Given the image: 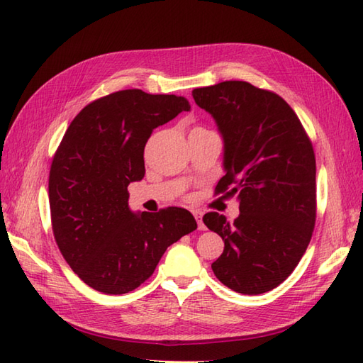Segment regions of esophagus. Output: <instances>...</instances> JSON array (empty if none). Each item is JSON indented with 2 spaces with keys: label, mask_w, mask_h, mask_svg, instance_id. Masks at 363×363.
Masks as SVG:
<instances>
[{
  "label": "esophagus",
  "mask_w": 363,
  "mask_h": 363,
  "mask_svg": "<svg viewBox=\"0 0 363 363\" xmlns=\"http://www.w3.org/2000/svg\"><path fill=\"white\" fill-rule=\"evenodd\" d=\"M193 216H195V220L198 223V229L206 230V225H204V223H202V213L201 212H193Z\"/></svg>",
  "instance_id": "obj_1"
}]
</instances>
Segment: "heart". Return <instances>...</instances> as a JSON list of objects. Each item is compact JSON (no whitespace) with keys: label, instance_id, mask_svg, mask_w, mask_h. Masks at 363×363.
<instances>
[{"label":"heart","instance_id":"obj_1","mask_svg":"<svg viewBox=\"0 0 363 363\" xmlns=\"http://www.w3.org/2000/svg\"><path fill=\"white\" fill-rule=\"evenodd\" d=\"M196 130H201V128H196Z\"/></svg>","mask_w":363,"mask_h":363}]
</instances>
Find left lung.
Returning a JSON list of instances; mask_svg holds the SVG:
<instances>
[{"mask_svg":"<svg viewBox=\"0 0 363 363\" xmlns=\"http://www.w3.org/2000/svg\"><path fill=\"white\" fill-rule=\"evenodd\" d=\"M224 142L225 174L215 191L237 196L233 223L216 212L202 221L224 241L213 274L235 292L257 296L288 278L315 224V156L294 109L275 92L229 80L193 89Z\"/></svg>","mask_w":363,"mask_h":363,"instance_id":"obj_1","label":"left lung"}]
</instances>
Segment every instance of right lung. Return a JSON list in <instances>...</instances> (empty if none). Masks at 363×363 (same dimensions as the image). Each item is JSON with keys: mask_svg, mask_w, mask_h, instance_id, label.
Wrapping results in <instances>:
<instances>
[{"mask_svg": "<svg viewBox=\"0 0 363 363\" xmlns=\"http://www.w3.org/2000/svg\"><path fill=\"white\" fill-rule=\"evenodd\" d=\"M189 109L181 96L123 89L91 102L67 126L50 165V218L63 258L89 288L134 291L167 247L198 227L181 207L134 213L128 206L151 133Z\"/></svg>", "mask_w": 363, "mask_h": 363, "instance_id": "obj_1", "label": "right lung"}]
</instances>
